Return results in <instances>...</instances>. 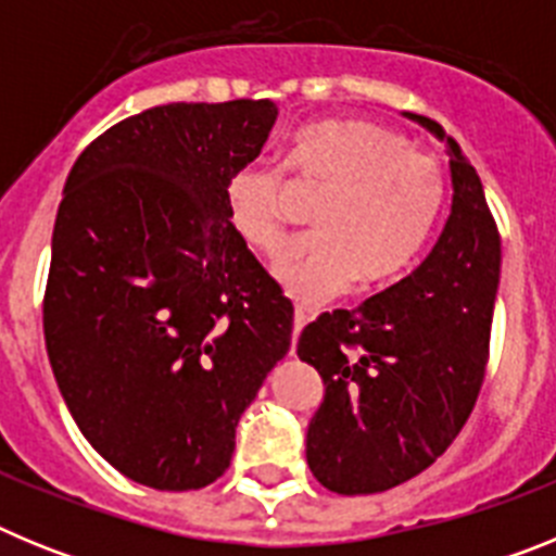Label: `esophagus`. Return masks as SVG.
I'll return each mask as SVG.
<instances>
[{
    "mask_svg": "<svg viewBox=\"0 0 556 556\" xmlns=\"http://www.w3.org/2000/svg\"><path fill=\"white\" fill-rule=\"evenodd\" d=\"M308 317H312V314H308V308H303V306H294V326H292V345H294V342H298V337H301V331H303V326H306V323H308Z\"/></svg>",
    "mask_w": 556,
    "mask_h": 556,
    "instance_id": "34e87169",
    "label": "esophagus"
}]
</instances>
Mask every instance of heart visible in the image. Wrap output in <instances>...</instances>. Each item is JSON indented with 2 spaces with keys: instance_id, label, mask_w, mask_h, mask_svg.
Instances as JSON below:
<instances>
[{
  "instance_id": "obj_1",
  "label": "heart",
  "mask_w": 556,
  "mask_h": 556,
  "mask_svg": "<svg viewBox=\"0 0 556 556\" xmlns=\"http://www.w3.org/2000/svg\"><path fill=\"white\" fill-rule=\"evenodd\" d=\"M283 169L326 189L312 211V233L289 242L273 262L275 281L303 301L342 292L356 278L367 289L395 281L443 211L440 164L378 122L301 127L283 147ZM223 194L244 242L273 253L283 236L278 175L258 164L239 166Z\"/></svg>"
}]
</instances>
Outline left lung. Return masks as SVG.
<instances>
[{"instance_id":"1","label":"left lung","mask_w":556,"mask_h":556,"mask_svg":"<svg viewBox=\"0 0 556 556\" xmlns=\"http://www.w3.org/2000/svg\"><path fill=\"white\" fill-rule=\"evenodd\" d=\"M406 116L448 152V219L406 278L298 339L326 387L306 431L308 468L342 495L384 493L429 468L473 412L488 365L498 230L462 147L429 116Z\"/></svg>"}]
</instances>
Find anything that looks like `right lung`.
Instances as JSON below:
<instances>
[{
    "label": "right lung",
    "instance_id": "right-lung-1",
    "mask_svg": "<svg viewBox=\"0 0 556 556\" xmlns=\"http://www.w3.org/2000/svg\"><path fill=\"white\" fill-rule=\"evenodd\" d=\"M269 100L172 102L80 152L52 230L43 339L97 454L155 490L217 481L236 426L292 342V303L225 208Z\"/></svg>",
    "mask_w": 556,
    "mask_h": 556
}]
</instances>
